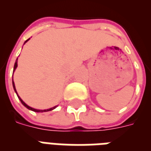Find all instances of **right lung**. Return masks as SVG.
Wrapping results in <instances>:
<instances>
[{"label": "right lung", "mask_w": 151, "mask_h": 151, "mask_svg": "<svg viewBox=\"0 0 151 151\" xmlns=\"http://www.w3.org/2000/svg\"><path fill=\"white\" fill-rule=\"evenodd\" d=\"M28 40H29V39L27 40H26V41L24 42V43H26V42L28 41ZM17 60H18V58L17 59V60H16V62H15V64H14V68H13V72H14V71H15V69L17 68ZM12 75H13V74H12ZM12 86H13V88H14V91H15V92L17 93V90H16V88H15V84H14V82H13V77H12ZM17 96H18V98H19V99H20V102H21V104H23L24 106H25V107H27L28 109L31 110V111H35V112H45V111H52V110L55 109V107L57 106H53V107H52V108H49V109H47V110H37V109H34V108H32V107H31V106H28V105H27V104H26L25 103H24V102L23 100L21 99H20V96H18V95H17Z\"/></svg>", "instance_id": "add662e5"}]
</instances>
